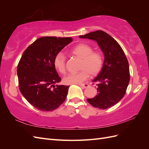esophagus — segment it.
I'll return each instance as SVG.
<instances>
[{
    "instance_id": "1",
    "label": "esophagus",
    "mask_w": 149,
    "mask_h": 149,
    "mask_svg": "<svg viewBox=\"0 0 149 149\" xmlns=\"http://www.w3.org/2000/svg\"><path fill=\"white\" fill-rule=\"evenodd\" d=\"M79 86H81L83 88H86L89 86V84H86V83H84V84H79Z\"/></svg>"
}]
</instances>
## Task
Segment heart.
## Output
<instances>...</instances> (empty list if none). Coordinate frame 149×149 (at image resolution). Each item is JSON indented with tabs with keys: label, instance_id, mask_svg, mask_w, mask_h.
Instances as JSON below:
<instances>
[{
	"label": "heart",
	"instance_id": "b5f03b06",
	"mask_svg": "<svg viewBox=\"0 0 149 149\" xmlns=\"http://www.w3.org/2000/svg\"><path fill=\"white\" fill-rule=\"evenodd\" d=\"M72 55L81 59L80 70L78 73H71L63 79L66 84H78L86 80L89 73L93 76L100 73L103 66V56L100 52L93 51V48L86 43H79L71 49ZM53 65L60 73L66 72V56L62 52L58 53L54 57Z\"/></svg>",
	"mask_w": 149,
	"mask_h": 149
}]
</instances>
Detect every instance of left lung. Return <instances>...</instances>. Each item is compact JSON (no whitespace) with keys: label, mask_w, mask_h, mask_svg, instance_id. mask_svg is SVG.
<instances>
[{"label":"left lung","mask_w":149,"mask_h":149,"mask_svg":"<svg viewBox=\"0 0 149 149\" xmlns=\"http://www.w3.org/2000/svg\"><path fill=\"white\" fill-rule=\"evenodd\" d=\"M79 37L96 41L104 55L102 68L93 80L97 83V94L87 101L94 107L108 109L125 95L130 81L128 60L119 44L105 31L97 30Z\"/></svg>","instance_id":"8db88e82"}]
</instances>
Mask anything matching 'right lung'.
<instances>
[{"label": "right lung", "mask_w": 149, "mask_h": 149, "mask_svg": "<svg viewBox=\"0 0 149 149\" xmlns=\"http://www.w3.org/2000/svg\"><path fill=\"white\" fill-rule=\"evenodd\" d=\"M71 37H43L29 46L17 66L19 87L31 105L40 111H52L66 100L70 86L61 81L53 65L54 57L68 44Z\"/></svg>", "instance_id": "1"}]
</instances>
